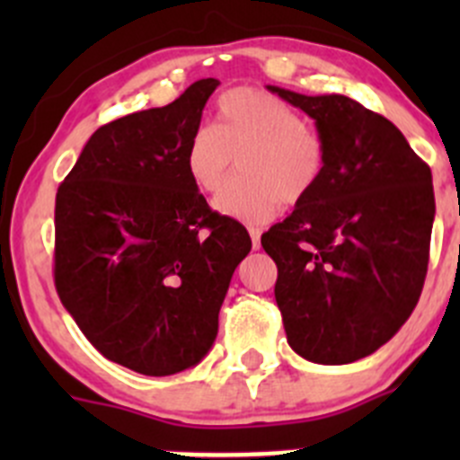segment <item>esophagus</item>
<instances>
[{"label":"esophagus","mask_w":460,"mask_h":460,"mask_svg":"<svg viewBox=\"0 0 460 460\" xmlns=\"http://www.w3.org/2000/svg\"><path fill=\"white\" fill-rule=\"evenodd\" d=\"M260 234H262V231H260L258 226H249V235H252L253 249H260Z\"/></svg>","instance_id":"esophagus-1"}]
</instances>
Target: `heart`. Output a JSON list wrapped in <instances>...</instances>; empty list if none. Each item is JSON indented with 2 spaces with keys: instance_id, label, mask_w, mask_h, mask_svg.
<instances>
[{
  "instance_id": "b5f03b06",
  "label": "heart",
  "mask_w": 460,
  "mask_h": 460,
  "mask_svg": "<svg viewBox=\"0 0 460 460\" xmlns=\"http://www.w3.org/2000/svg\"><path fill=\"white\" fill-rule=\"evenodd\" d=\"M240 160V182L213 202L220 216L267 225L282 202L309 196L324 169V144L289 104L256 88H234L217 100L216 127H200L184 148L193 187L213 196Z\"/></svg>"
}]
</instances>
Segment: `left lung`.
<instances>
[{"mask_svg": "<svg viewBox=\"0 0 460 460\" xmlns=\"http://www.w3.org/2000/svg\"><path fill=\"white\" fill-rule=\"evenodd\" d=\"M316 122L320 182L262 234L276 303L303 358L347 365L374 354L420 298L434 225L429 166L389 119L345 95L267 86Z\"/></svg>", "mask_w": 460, "mask_h": 460, "instance_id": "left-lung-1", "label": "left lung"}]
</instances>
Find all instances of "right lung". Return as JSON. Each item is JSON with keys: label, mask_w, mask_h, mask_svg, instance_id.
I'll return each instance as SVG.
<instances>
[{"label": "right lung", "mask_w": 460, "mask_h": 460, "mask_svg": "<svg viewBox=\"0 0 460 460\" xmlns=\"http://www.w3.org/2000/svg\"><path fill=\"white\" fill-rule=\"evenodd\" d=\"M217 84L198 80L171 104L97 128L55 198L59 300L104 358L144 376L208 354L252 252L247 229L211 211L184 166Z\"/></svg>", "instance_id": "right-lung-1"}]
</instances>
